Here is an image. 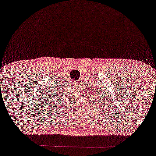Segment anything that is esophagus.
Segmentation results:
<instances>
[{
    "label": "esophagus",
    "instance_id": "34e87169",
    "mask_svg": "<svg viewBox=\"0 0 156 156\" xmlns=\"http://www.w3.org/2000/svg\"><path fill=\"white\" fill-rule=\"evenodd\" d=\"M76 81H77V82H78V83H79V81H78V80H76Z\"/></svg>",
    "mask_w": 156,
    "mask_h": 156
}]
</instances>
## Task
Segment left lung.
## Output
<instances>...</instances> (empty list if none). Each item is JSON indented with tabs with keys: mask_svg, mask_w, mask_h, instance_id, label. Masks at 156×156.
Here are the masks:
<instances>
[{
	"mask_svg": "<svg viewBox=\"0 0 156 156\" xmlns=\"http://www.w3.org/2000/svg\"><path fill=\"white\" fill-rule=\"evenodd\" d=\"M98 90H99V91H101V88L100 89H98ZM98 94H99V92H98ZM100 93L101 94V93H102V92H101V91H100ZM102 94V96H100V98H101V99H99V101H100L101 99H102V100H103V98H104V96H103V94Z\"/></svg>",
	"mask_w": 156,
	"mask_h": 156,
	"instance_id": "obj_1",
	"label": "left lung"
}]
</instances>
